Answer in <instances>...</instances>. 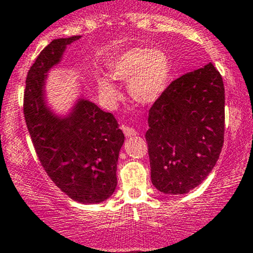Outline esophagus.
Wrapping results in <instances>:
<instances>
[{
	"label": "esophagus",
	"mask_w": 253,
	"mask_h": 253,
	"mask_svg": "<svg viewBox=\"0 0 253 253\" xmlns=\"http://www.w3.org/2000/svg\"><path fill=\"white\" fill-rule=\"evenodd\" d=\"M122 130H123L124 135L127 136V137H131V136L137 135V130L132 126H122Z\"/></svg>",
	"instance_id": "1"
}]
</instances>
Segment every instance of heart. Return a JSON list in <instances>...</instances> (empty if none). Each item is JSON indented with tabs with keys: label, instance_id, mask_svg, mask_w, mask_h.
<instances>
[{
	"label": "heart",
	"instance_id": "b5f03b06",
	"mask_svg": "<svg viewBox=\"0 0 253 253\" xmlns=\"http://www.w3.org/2000/svg\"><path fill=\"white\" fill-rule=\"evenodd\" d=\"M169 62L161 51L134 47L124 51L112 64L111 75L116 80L129 81V92L135 101L152 104L166 89L169 79ZM99 89L109 99H117L118 92L111 82L99 80Z\"/></svg>",
	"mask_w": 253,
	"mask_h": 253
}]
</instances>
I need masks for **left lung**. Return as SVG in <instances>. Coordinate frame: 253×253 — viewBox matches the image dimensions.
Returning a JSON list of instances; mask_svg holds the SVG:
<instances>
[{
	"label": "left lung",
	"mask_w": 253,
	"mask_h": 253,
	"mask_svg": "<svg viewBox=\"0 0 253 253\" xmlns=\"http://www.w3.org/2000/svg\"><path fill=\"white\" fill-rule=\"evenodd\" d=\"M150 175L159 191L186 194L214 169L225 136V87L214 64L172 81L149 109Z\"/></svg>",
	"instance_id": "1"
}]
</instances>
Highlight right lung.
Instances as JSON below:
<instances>
[{"label": "right lung", "mask_w": 253, "mask_h": 253, "mask_svg": "<svg viewBox=\"0 0 253 253\" xmlns=\"http://www.w3.org/2000/svg\"><path fill=\"white\" fill-rule=\"evenodd\" d=\"M80 36L55 39L41 51L27 73L24 116L37 157L51 180L80 203H100L117 186L118 155L124 135L115 117L80 100L69 118L58 119L44 106L45 74L67 45Z\"/></svg>", "instance_id": "add662e5"}]
</instances>
